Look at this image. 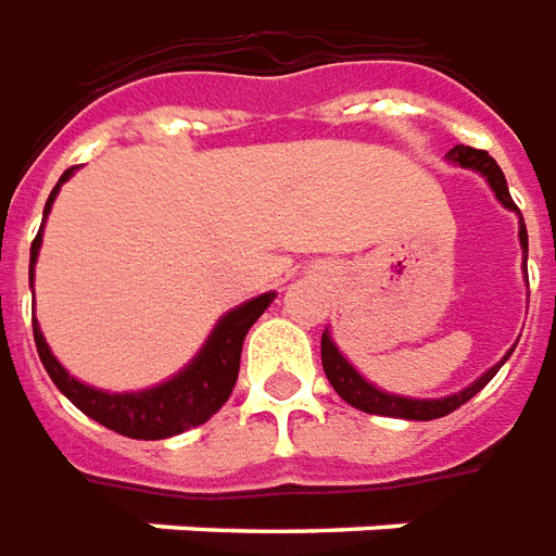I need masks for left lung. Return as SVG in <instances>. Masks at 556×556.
<instances>
[{
	"label": "left lung",
	"instance_id": "1",
	"mask_svg": "<svg viewBox=\"0 0 556 556\" xmlns=\"http://www.w3.org/2000/svg\"><path fill=\"white\" fill-rule=\"evenodd\" d=\"M448 161H452V164H460V167H467V170L482 173L500 203H503L506 208H511V212H518V206H515V200H511L509 194L506 176H503V170L497 167V161L491 159L488 152L473 149V146H455V149H448ZM518 239H521L523 271H527V227H523V218H521V230H518ZM320 356H323V371H326V377H329V383H332V389L338 392V395L348 401L350 407L374 413V416H395V419H416V422H428V419H440V416H448L452 410H458L460 404H467L476 392H482V389L488 386V380L500 371V365L509 359L511 350L497 362V365H494V368H488L476 383H470L467 389H460V392L446 397H404V395H389V392H383V389H377V386L368 383V380H365V377H362V374L356 371L348 359H344V353L334 348V341L329 338V332H323Z\"/></svg>",
	"mask_w": 556,
	"mask_h": 556
}]
</instances>
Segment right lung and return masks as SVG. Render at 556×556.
Instances as JSON below:
<instances>
[{"label":"right lung","mask_w":556,"mask_h":556,"mask_svg":"<svg viewBox=\"0 0 556 556\" xmlns=\"http://www.w3.org/2000/svg\"><path fill=\"white\" fill-rule=\"evenodd\" d=\"M71 173H74V167L62 173L56 188L47 197L45 222L50 208H53L59 188H62V182H68ZM45 222H41V230L35 236L33 251H29V281H33L35 260H38V251H41ZM271 299H275V293H263V296L239 305V308L227 311L206 338L203 350L185 365L182 371L170 377L167 383L152 386V389H143V392H101L96 386L74 380L59 365L56 356L50 353L45 334H41V326L33 317L35 348H38V356L45 362L47 374L56 383L59 392L68 397L77 410L86 413L89 419H96V422L116 431V434L134 437V440H164V437L182 434L188 428L203 425L222 410L224 401L233 392L236 377H239L242 341H245L248 329L257 323L260 314L269 308Z\"/></svg>","instance_id":"obj_1"}]
</instances>
